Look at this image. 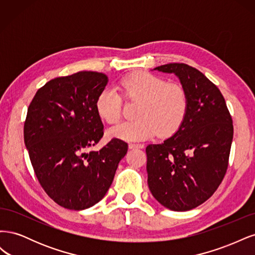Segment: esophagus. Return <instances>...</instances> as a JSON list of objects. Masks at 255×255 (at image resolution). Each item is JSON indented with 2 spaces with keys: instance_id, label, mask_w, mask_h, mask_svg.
I'll list each match as a JSON object with an SVG mask.
<instances>
[{
  "instance_id": "1",
  "label": "esophagus",
  "mask_w": 255,
  "mask_h": 255,
  "mask_svg": "<svg viewBox=\"0 0 255 255\" xmlns=\"http://www.w3.org/2000/svg\"><path fill=\"white\" fill-rule=\"evenodd\" d=\"M128 146L130 149H142L143 148V144L142 143H134V142H130L128 143Z\"/></svg>"
}]
</instances>
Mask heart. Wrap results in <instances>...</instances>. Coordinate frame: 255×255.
<instances>
[{"label": "heart", "mask_w": 255, "mask_h": 255, "mask_svg": "<svg viewBox=\"0 0 255 255\" xmlns=\"http://www.w3.org/2000/svg\"><path fill=\"white\" fill-rule=\"evenodd\" d=\"M118 89L128 101L138 102L135 117L110 129L114 137L127 140L145 139L157 133L170 136L180 128L188 112L187 91L179 83H168L150 72L139 71L123 76ZM96 111L105 122L114 125L122 115V98L118 91L105 87L99 92Z\"/></svg>", "instance_id": "1"}]
</instances>
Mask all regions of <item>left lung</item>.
<instances>
[{
	"label": "left lung",
	"instance_id": "obj_1",
	"mask_svg": "<svg viewBox=\"0 0 255 255\" xmlns=\"http://www.w3.org/2000/svg\"><path fill=\"white\" fill-rule=\"evenodd\" d=\"M154 70L179 76L189 105L172 137L145 148L148 185L161 205L189 211L210 199L227 173L233 120L218 87L196 68L173 63Z\"/></svg>",
	"mask_w": 255,
	"mask_h": 255
}]
</instances>
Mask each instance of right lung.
<instances>
[{"mask_svg":"<svg viewBox=\"0 0 255 255\" xmlns=\"http://www.w3.org/2000/svg\"><path fill=\"white\" fill-rule=\"evenodd\" d=\"M107 76L81 71L53 79L38 89L24 122V143L40 186L54 202L82 211L102 200L128 143L113 138L90 151L104 135L96 111Z\"/></svg>","mask_w":255,"mask_h":255,"instance_id":"add662e5","label":"right lung"}]
</instances>
